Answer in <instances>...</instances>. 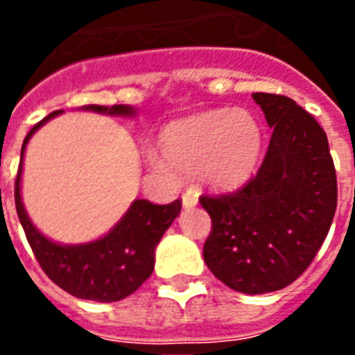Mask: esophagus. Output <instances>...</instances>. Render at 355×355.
<instances>
[{
    "label": "esophagus",
    "instance_id": "34e87169",
    "mask_svg": "<svg viewBox=\"0 0 355 355\" xmlns=\"http://www.w3.org/2000/svg\"><path fill=\"white\" fill-rule=\"evenodd\" d=\"M182 205L186 206V208H191V206L197 205V191L188 189L186 193H182Z\"/></svg>",
    "mask_w": 355,
    "mask_h": 355
}]
</instances>
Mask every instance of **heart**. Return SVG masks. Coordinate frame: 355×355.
<instances>
[{
    "instance_id": "obj_1",
    "label": "heart",
    "mask_w": 355,
    "mask_h": 355,
    "mask_svg": "<svg viewBox=\"0 0 355 355\" xmlns=\"http://www.w3.org/2000/svg\"><path fill=\"white\" fill-rule=\"evenodd\" d=\"M263 134L247 110H208L169 123L160 134V150L180 171L199 169L216 189H236L259 166Z\"/></svg>"
}]
</instances>
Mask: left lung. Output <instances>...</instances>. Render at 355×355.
I'll list each match as a JSON object with an SVG mask.
<instances>
[{"label":"left lung","mask_w":355,"mask_h":355,"mask_svg":"<svg viewBox=\"0 0 355 355\" xmlns=\"http://www.w3.org/2000/svg\"><path fill=\"white\" fill-rule=\"evenodd\" d=\"M272 128L258 173L199 200L211 217L202 256L230 289L259 295L293 284L319 252L337 208V177L317 119L280 94H252Z\"/></svg>","instance_id":"obj_1"}]
</instances>
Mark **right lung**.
I'll use <instances>...</instances> for the list:
<instances>
[{"label":"right lung","instance_id":"1","mask_svg":"<svg viewBox=\"0 0 355 355\" xmlns=\"http://www.w3.org/2000/svg\"><path fill=\"white\" fill-rule=\"evenodd\" d=\"M96 112L132 114V108L116 105L112 108L90 107ZM51 112L31 128L21 145V160L14 182V202L25 237L42 270L60 289L69 295L96 302H118L134 293L155 269V248L175 217L180 214L182 200L171 205H155L149 200H134L127 216L116 225L112 232L88 245L62 247L42 236L25 214L19 197V177L25 145L36 128L57 116Z\"/></svg>","mask_w":355,"mask_h":355}]
</instances>
